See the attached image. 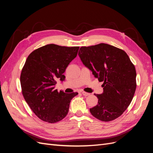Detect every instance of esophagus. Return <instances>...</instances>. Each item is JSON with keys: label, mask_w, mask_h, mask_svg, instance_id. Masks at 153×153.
<instances>
[{"label": "esophagus", "mask_w": 153, "mask_h": 153, "mask_svg": "<svg viewBox=\"0 0 153 153\" xmlns=\"http://www.w3.org/2000/svg\"><path fill=\"white\" fill-rule=\"evenodd\" d=\"M82 94L84 95V96H89L90 95V93H88V92H84V91L82 92Z\"/></svg>", "instance_id": "esophagus-1"}]
</instances>
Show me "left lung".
Wrapping results in <instances>:
<instances>
[{
    "label": "left lung",
    "mask_w": 153,
    "mask_h": 153,
    "mask_svg": "<svg viewBox=\"0 0 153 153\" xmlns=\"http://www.w3.org/2000/svg\"><path fill=\"white\" fill-rule=\"evenodd\" d=\"M78 55L95 78L103 82V92L95 94L97 105L90 108L102 121L117 119L127 109L136 90V70L124 50L105 43L82 47Z\"/></svg>",
    "instance_id": "1"
}]
</instances>
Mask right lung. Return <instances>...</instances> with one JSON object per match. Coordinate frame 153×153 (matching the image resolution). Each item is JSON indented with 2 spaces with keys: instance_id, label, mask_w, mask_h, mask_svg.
Here are the masks:
<instances>
[{
  "instance_id": "add662e5",
  "label": "right lung",
  "mask_w": 153,
  "mask_h": 153,
  "mask_svg": "<svg viewBox=\"0 0 153 153\" xmlns=\"http://www.w3.org/2000/svg\"><path fill=\"white\" fill-rule=\"evenodd\" d=\"M79 47L47 45L27 57L20 75L22 94L40 119L50 123L61 121L68 113L71 100L78 92L65 93L55 89L57 81L65 80L63 73L75 59Z\"/></svg>"
}]
</instances>
